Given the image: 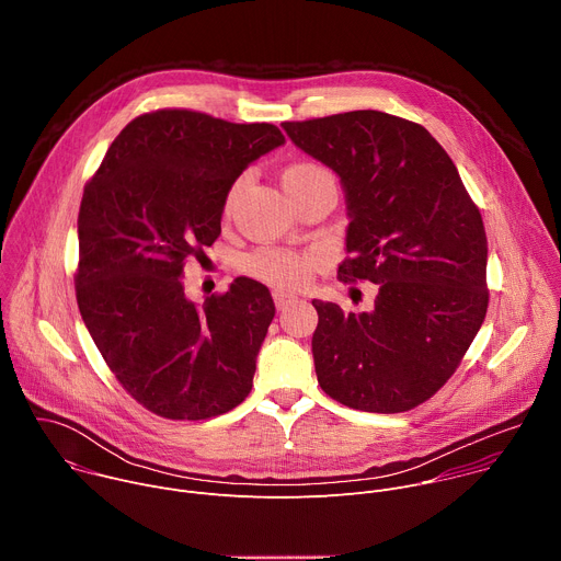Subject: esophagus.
<instances>
[{
    "label": "esophagus",
    "mask_w": 561,
    "mask_h": 561,
    "mask_svg": "<svg viewBox=\"0 0 561 561\" xmlns=\"http://www.w3.org/2000/svg\"><path fill=\"white\" fill-rule=\"evenodd\" d=\"M273 299H275L277 310H284V308H288L290 304L299 301V297L293 295V293H288V290H273Z\"/></svg>",
    "instance_id": "esophagus-1"
}]
</instances>
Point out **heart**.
<instances>
[{
  "mask_svg": "<svg viewBox=\"0 0 561 561\" xmlns=\"http://www.w3.org/2000/svg\"><path fill=\"white\" fill-rule=\"evenodd\" d=\"M322 178H331V173L324 167L312 164V162H297L284 171L282 182H284V188L290 193V191H297L299 186H306V184L317 182ZM239 188H242V180L230 186L226 206H230L234 202ZM314 268H317L314 255L297 253V251H288V249H260V251L242 257L244 273H249L255 279H262L266 284L282 286V288H301L304 284L310 282Z\"/></svg>",
  "mask_w": 561,
  "mask_h": 561,
  "instance_id": "1",
  "label": "heart"
}]
</instances>
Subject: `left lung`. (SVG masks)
<instances>
[{"label":"left lung","instance_id":"1","mask_svg":"<svg viewBox=\"0 0 561 561\" xmlns=\"http://www.w3.org/2000/svg\"><path fill=\"white\" fill-rule=\"evenodd\" d=\"M282 126L344 186L348 257L337 277L377 284L370 312L312 299L317 381L348 409L411 411L450 379L486 317L482 215L415 122L351 111Z\"/></svg>","mask_w":561,"mask_h":561}]
</instances>
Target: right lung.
<instances>
[{"instance_id":"right-lung-1","label":"right lung","mask_w":561,"mask_h":561,"mask_svg":"<svg viewBox=\"0 0 561 561\" xmlns=\"http://www.w3.org/2000/svg\"><path fill=\"white\" fill-rule=\"evenodd\" d=\"M284 141L273 124L152 111L126 124L84 188L77 306L117 381L159 417L208 420L253 388L268 288L237 277L197 306L182 275L219 237L234 180Z\"/></svg>"}]
</instances>
